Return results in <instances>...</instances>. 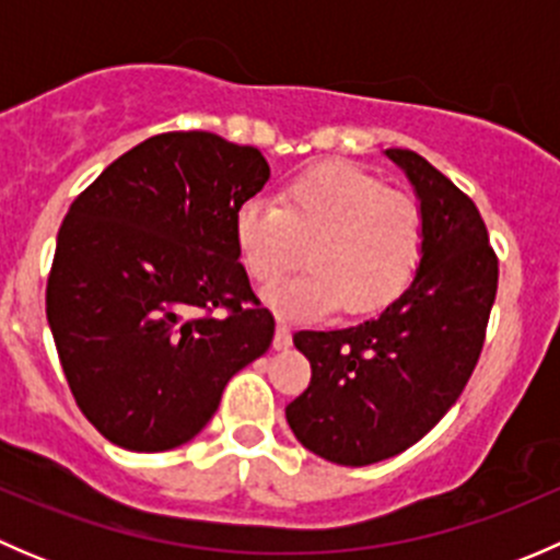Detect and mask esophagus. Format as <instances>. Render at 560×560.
I'll return each instance as SVG.
<instances>
[{
	"label": "esophagus",
	"instance_id": "1",
	"mask_svg": "<svg viewBox=\"0 0 560 560\" xmlns=\"http://www.w3.org/2000/svg\"><path fill=\"white\" fill-rule=\"evenodd\" d=\"M290 343H292V330L284 325V322H279V325H276L273 347L276 349H290Z\"/></svg>",
	"mask_w": 560,
	"mask_h": 560
}]
</instances>
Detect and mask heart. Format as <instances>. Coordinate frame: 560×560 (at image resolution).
I'll use <instances>...</instances> for the list:
<instances>
[{
    "instance_id": "1",
    "label": "heart",
    "mask_w": 560,
    "mask_h": 560,
    "mask_svg": "<svg viewBox=\"0 0 560 560\" xmlns=\"http://www.w3.org/2000/svg\"><path fill=\"white\" fill-rule=\"evenodd\" d=\"M233 238L257 284L295 268L308 244L312 268L265 292L276 314L316 319L343 306L365 316L411 284L425 248V222L411 197L389 191L363 167L332 162L295 175L279 202H241Z\"/></svg>"
}]
</instances>
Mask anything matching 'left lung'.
<instances>
[{"label": "left lung", "mask_w": 560, "mask_h": 560, "mask_svg": "<svg viewBox=\"0 0 560 560\" xmlns=\"http://www.w3.org/2000/svg\"><path fill=\"white\" fill-rule=\"evenodd\" d=\"M420 197L425 248L409 290L374 319L298 330L312 385L287 406L298 442L369 466L420 442L460 398L488 330L499 257L468 195L409 149H387Z\"/></svg>", "instance_id": "1"}]
</instances>
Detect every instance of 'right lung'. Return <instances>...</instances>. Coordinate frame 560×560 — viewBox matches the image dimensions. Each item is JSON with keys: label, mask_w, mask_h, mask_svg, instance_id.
Segmentation results:
<instances>
[{"label": "right lung", "mask_w": 560, "mask_h": 560, "mask_svg": "<svg viewBox=\"0 0 560 560\" xmlns=\"http://www.w3.org/2000/svg\"><path fill=\"white\" fill-rule=\"evenodd\" d=\"M268 178L254 145L165 132L110 162L70 206L45 314L72 398L107 442L135 453L189 442L228 382L268 352L273 314L233 238L235 208Z\"/></svg>", "instance_id": "right-lung-1"}]
</instances>
